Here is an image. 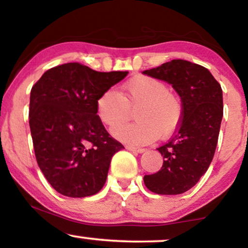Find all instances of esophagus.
Returning a JSON list of instances; mask_svg holds the SVG:
<instances>
[{"mask_svg":"<svg viewBox=\"0 0 248 248\" xmlns=\"http://www.w3.org/2000/svg\"><path fill=\"white\" fill-rule=\"evenodd\" d=\"M126 148L128 150H130V152H135L139 154H142V153L146 152V149H144V148H139V147H134V146H127Z\"/></svg>","mask_w":248,"mask_h":248,"instance_id":"34e87169","label":"esophagus"}]
</instances>
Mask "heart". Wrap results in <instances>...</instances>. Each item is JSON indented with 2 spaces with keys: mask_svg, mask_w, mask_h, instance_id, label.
Returning a JSON list of instances; mask_svg holds the SVG:
<instances>
[{
  "mask_svg": "<svg viewBox=\"0 0 248 248\" xmlns=\"http://www.w3.org/2000/svg\"><path fill=\"white\" fill-rule=\"evenodd\" d=\"M138 122L122 124L113 136L132 146L152 143L160 136L177 129L183 115L181 99L169 92L166 82L149 76H135L122 85L121 94L108 88L96 100V114L105 126L112 128L127 121L130 109Z\"/></svg>",
  "mask_w": 248,
  "mask_h": 248,
  "instance_id": "b5f03b06",
  "label": "heart"
}]
</instances>
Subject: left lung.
<instances>
[{"mask_svg":"<svg viewBox=\"0 0 248 248\" xmlns=\"http://www.w3.org/2000/svg\"><path fill=\"white\" fill-rule=\"evenodd\" d=\"M142 73L168 82L181 96V124L170 141L157 148L163 166L143 177L150 191L179 195L195 186L211 164L223 119V91L209 70L183 59Z\"/></svg>","mask_w":248,"mask_h":248,"instance_id":"8db88e82","label":"left lung"}]
</instances>
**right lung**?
Returning a JSON list of instances; mask_svg holds the SVG:
<instances>
[{"label":"right lung","mask_w":248,"mask_h":248,"mask_svg":"<svg viewBox=\"0 0 248 248\" xmlns=\"http://www.w3.org/2000/svg\"><path fill=\"white\" fill-rule=\"evenodd\" d=\"M127 75L67 62L47 70L31 88L33 150L39 169L57 192L87 197L106 183L110 160L124 146L99 120L96 100Z\"/></svg>","instance_id":"1"}]
</instances>
